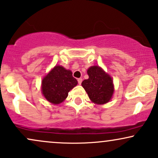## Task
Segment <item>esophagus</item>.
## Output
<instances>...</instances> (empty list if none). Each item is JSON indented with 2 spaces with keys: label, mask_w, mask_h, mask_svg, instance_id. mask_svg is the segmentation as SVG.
Segmentation results:
<instances>
[{
  "label": "esophagus",
  "mask_w": 158,
  "mask_h": 158,
  "mask_svg": "<svg viewBox=\"0 0 158 158\" xmlns=\"http://www.w3.org/2000/svg\"><path fill=\"white\" fill-rule=\"evenodd\" d=\"M77 81H78V84L81 85V81H82V79H81V78H79V79H77Z\"/></svg>",
  "instance_id": "34e87169"
}]
</instances>
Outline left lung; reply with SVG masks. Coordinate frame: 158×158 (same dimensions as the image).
<instances>
[{
    "label": "left lung",
    "instance_id": "left-lung-1",
    "mask_svg": "<svg viewBox=\"0 0 158 158\" xmlns=\"http://www.w3.org/2000/svg\"><path fill=\"white\" fill-rule=\"evenodd\" d=\"M89 78L81 82L89 98L94 103L103 104L111 99L114 92L112 78L98 66L87 70Z\"/></svg>",
    "mask_w": 158,
    "mask_h": 158
}]
</instances>
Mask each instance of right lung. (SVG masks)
<instances>
[{
	"label": "right lung",
	"instance_id": "right-lung-1",
	"mask_svg": "<svg viewBox=\"0 0 158 158\" xmlns=\"http://www.w3.org/2000/svg\"><path fill=\"white\" fill-rule=\"evenodd\" d=\"M77 80L71 71L62 66H55L42 81V92L51 103L59 104L67 98L68 92L77 86Z\"/></svg>",
	"mask_w": 158,
	"mask_h": 158
}]
</instances>
